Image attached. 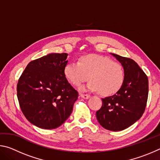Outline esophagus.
<instances>
[{
  "mask_svg": "<svg viewBox=\"0 0 160 160\" xmlns=\"http://www.w3.org/2000/svg\"><path fill=\"white\" fill-rule=\"evenodd\" d=\"M80 97H82V98H83V99H89L90 97V94H80Z\"/></svg>",
  "mask_w": 160,
  "mask_h": 160,
  "instance_id": "34e87169",
  "label": "esophagus"
}]
</instances>
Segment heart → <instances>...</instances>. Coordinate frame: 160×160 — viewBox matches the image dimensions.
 I'll use <instances>...</instances> for the list:
<instances>
[{
  "label": "heart",
  "instance_id": "1",
  "mask_svg": "<svg viewBox=\"0 0 160 160\" xmlns=\"http://www.w3.org/2000/svg\"><path fill=\"white\" fill-rule=\"evenodd\" d=\"M63 74L72 85L76 87L86 82L89 76L90 81L87 88L92 91H99L103 96L117 93L125 80L122 65L99 54L83 56L78 63L69 62L64 67Z\"/></svg>",
  "mask_w": 160,
  "mask_h": 160
}]
</instances>
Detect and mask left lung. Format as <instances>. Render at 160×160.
Masks as SVG:
<instances>
[{
	"mask_svg": "<svg viewBox=\"0 0 160 160\" xmlns=\"http://www.w3.org/2000/svg\"><path fill=\"white\" fill-rule=\"evenodd\" d=\"M112 54L123 66L125 80L117 93L102 99V106L96 116L103 128L119 131L132 125L144 113L148 97V78L132 59Z\"/></svg>",
	"mask_w": 160,
	"mask_h": 160,
	"instance_id": "left-lung-1",
	"label": "left lung"
}]
</instances>
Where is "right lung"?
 Here are the masks:
<instances>
[{
  "mask_svg": "<svg viewBox=\"0 0 160 160\" xmlns=\"http://www.w3.org/2000/svg\"><path fill=\"white\" fill-rule=\"evenodd\" d=\"M68 54L49 53L31 61L18 80L20 109L33 125L44 129L61 126L71 114L78 92L68 82L63 68Z\"/></svg>",
  "mask_w": 160,
  "mask_h": 160,
  "instance_id": "right-lung-1",
  "label": "right lung"
}]
</instances>
